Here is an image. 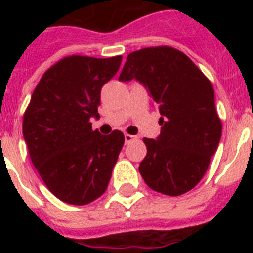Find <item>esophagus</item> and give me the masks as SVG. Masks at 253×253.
I'll list each match as a JSON object with an SVG mask.
<instances>
[{"label":"esophagus","instance_id":"esophagus-1","mask_svg":"<svg viewBox=\"0 0 253 253\" xmlns=\"http://www.w3.org/2000/svg\"><path fill=\"white\" fill-rule=\"evenodd\" d=\"M134 140H136V136L130 134H125V142L130 143V142H134Z\"/></svg>","mask_w":253,"mask_h":253}]
</instances>
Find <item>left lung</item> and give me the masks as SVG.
Returning <instances> with one entry per match:
<instances>
[{
  "mask_svg": "<svg viewBox=\"0 0 253 253\" xmlns=\"http://www.w3.org/2000/svg\"><path fill=\"white\" fill-rule=\"evenodd\" d=\"M132 79L144 85L162 114L160 135L143 139L147 155L139 172L155 192L181 196L200 182L219 144L222 122L211 83L168 45L131 52L119 80Z\"/></svg>",
  "mask_w": 253,
  "mask_h": 253,
  "instance_id": "obj_1",
  "label": "left lung"
}]
</instances>
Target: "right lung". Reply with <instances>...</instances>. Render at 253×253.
Here are the masks:
<instances>
[{
  "label": "right lung",
  "instance_id": "1",
  "mask_svg": "<svg viewBox=\"0 0 253 253\" xmlns=\"http://www.w3.org/2000/svg\"><path fill=\"white\" fill-rule=\"evenodd\" d=\"M122 56L72 55L47 69L23 115L30 159L49 192L63 202L86 205L105 193L125 143L122 131L91 130L101 89Z\"/></svg>",
  "mask_w": 253,
  "mask_h": 253
}]
</instances>
